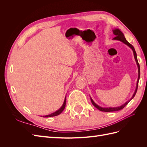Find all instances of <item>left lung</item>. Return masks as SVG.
Segmentation results:
<instances>
[{
	"mask_svg": "<svg viewBox=\"0 0 147 147\" xmlns=\"http://www.w3.org/2000/svg\"><path fill=\"white\" fill-rule=\"evenodd\" d=\"M113 34L115 35H116V37H115L113 39L115 40H120L122 42H123L124 43H125L126 45H127V46L129 47L133 51V53H134V57H135V59H136V61L137 63V66H138V69H139V70H138V71H139V77H138V80H137V86H136V91H135V92L134 94H133L132 98L130 99V100L131 99H132L133 98H134V97L135 96L136 92H137V88H138V84H139V78H140V65H139V63H138V61H137V54H136V52L135 51V49L134 48V47H133L131 43H129L126 40L125 38V37H124V34L122 33V32L120 30H119L118 29H116L113 30ZM91 102L92 105H94L95 107H96L97 109L99 110L100 111H102V112H115V111H118V110H120L123 109L124 107H125L128 103L129 102L130 100L127 101V102H126L125 104L122 105L120 107H114V108H112V107H109V108H102V107H99V105H97V104H96L94 103V102L92 100V99L91 98Z\"/></svg>",
	"mask_w": 147,
	"mask_h": 147,
	"instance_id": "8db88e82",
	"label": "left lung"
}]
</instances>
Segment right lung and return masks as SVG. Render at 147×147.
Returning a JSON list of instances; mask_svg holds the SVG:
<instances>
[{
    "mask_svg": "<svg viewBox=\"0 0 147 147\" xmlns=\"http://www.w3.org/2000/svg\"><path fill=\"white\" fill-rule=\"evenodd\" d=\"M65 103H66V99H65L64 104H63V106L61 107V108L60 109H59L58 110L56 111V112H55V113H51L50 115H46V116H43V117H55V116H57V115H59V114H61L62 112H63V111L65 109Z\"/></svg>",
    "mask_w": 147,
    "mask_h": 147,
    "instance_id": "right-lung-1",
    "label": "right lung"
}]
</instances>
